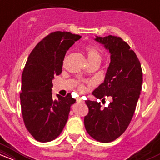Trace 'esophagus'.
<instances>
[{
	"instance_id": "obj_1",
	"label": "esophagus",
	"mask_w": 160,
	"mask_h": 160,
	"mask_svg": "<svg viewBox=\"0 0 160 160\" xmlns=\"http://www.w3.org/2000/svg\"><path fill=\"white\" fill-rule=\"evenodd\" d=\"M77 102H80V103H84V101L82 100V99H81V98H78V100H77Z\"/></svg>"
}]
</instances>
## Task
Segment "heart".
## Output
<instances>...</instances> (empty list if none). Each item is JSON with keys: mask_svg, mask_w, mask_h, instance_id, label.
<instances>
[{"mask_svg": "<svg viewBox=\"0 0 160 160\" xmlns=\"http://www.w3.org/2000/svg\"><path fill=\"white\" fill-rule=\"evenodd\" d=\"M85 50L87 55V58L89 62L100 61L102 59V56L98 48L94 45H89L85 47ZM80 90L83 92L85 90V87L83 86H80Z\"/></svg>", "mask_w": 160, "mask_h": 160, "instance_id": "1", "label": "heart"}]
</instances>
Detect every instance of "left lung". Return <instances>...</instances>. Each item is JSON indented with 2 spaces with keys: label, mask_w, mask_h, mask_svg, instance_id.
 <instances>
[{
  "label": "left lung",
  "mask_w": 160,
  "mask_h": 160,
  "mask_svg": "<svg viewBox=\"0 0 160 160\" xmlns=\"http://www.w3.org/2000/svg\"><path fill=\"white\" fill-rule=\"evenodd\" d=\"M97 42L111 53V62L104 82L92 95L104 101L111 97L108 107L100 102L86 100L89 113L84 117L86 132L99 142L116 140L129 125L141 94L143 82L141 65L135 52L122 38L109 35L97 37Z\"/></svg>",
  "instance_id": "obj_1"
}]
</instances>
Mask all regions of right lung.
<instances>
[{
    "mask_svg": "<svg viewBox=\"0 0 160 160\" xmlns=\"http://www.w3.org/2000/svg\"><path fill=\"white\" fill-rule=\"evenodd\" d=\"M81 36L67 32L48 34L29 55L22 75V113L28 131L35 140L56 139L65 127L76 100L68 94L52 100V80L62 73L66 52Z\"/></svg>",
    "mask_w": 160,
    "mask_h": 160,
    "instance_id": "right-lung-1",
    "label": "right lung"
}]
</instances>
